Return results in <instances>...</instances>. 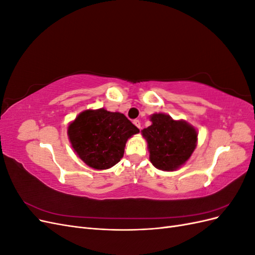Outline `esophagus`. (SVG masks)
Wrapping results in <instances>:
<instances>
[{"instance_id":"34e87169","label":"esophagus","mask_w":255,"mask_h":255,"mask_svg":"<svg viewBox=\"0 0 255 255\" xmlns=\"http://www.w3.org/2000/svg\"><path fill=\"white\" fill-rule=\"evenodd\" d=\"M134 125H135L138 128H140V125H141V123H140V121H139V120L136 119V120H134Z\"/></svg>"}]
</instances>
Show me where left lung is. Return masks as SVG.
<instances>
[{"mask_svg":"<svg viewBox=\"0 0 255 255\" xmlns=\"http://www.w3.org/2000/svg\"><path fill=\"white\" fill-rule=\"evenodd\" d=\"M151 121L152 125L141 130L148 141L151 163L160 170H175L194 152L196 129L185 121H174L164 114H154Z\"/></svg>","mask_w":255,"mask_h":255,"instance_id":"1","label":"left lung"}]
</instances>
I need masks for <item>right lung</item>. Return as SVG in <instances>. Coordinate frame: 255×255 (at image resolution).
Returning a JSON list of instances; mask_svg holds the SVG:
<instances>
[{
  "label": "right lung",
  "mask_w": 255,
  "mask_h": 255,
  "mask_svg": "<svg viewBox=\"0 0 255 255\" xmlns=\"http://www.w3.org/2000/svg\"><path fill=\"white\" fill-rule=\"evenodd\" d=\"M138 132L125 115L104 109L83 112L68 128L69 139L80 158L99 170L119 163L127 140Z\"/></svg>",
  "instance_id": "1"
}]
</instances>
